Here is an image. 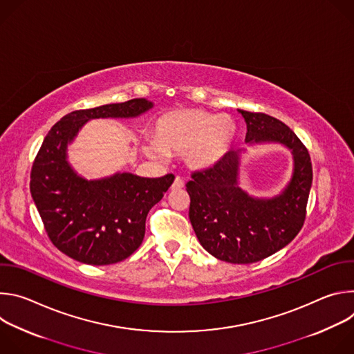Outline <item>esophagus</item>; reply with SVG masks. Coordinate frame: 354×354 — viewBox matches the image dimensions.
Here are the masks:
<instances>
[{
	"label": "esophagus",
	"mask_w": 354,
	"mask_h": 354,
	"mask_svg": "<svg viewBox=\"0 0 354 354\" xmlns=\"http://www.w3.org/2000/svg\"><path fill=\"white\" fill-rule=\"evenodd\" d=\"M183 185H185L183 180H182L179 176H176L175 180H174V183H172V186H171V189H172V190H180V189L183 187Z\"/></svg>",
	"instance_id": "34e87169"
}]
</instances>
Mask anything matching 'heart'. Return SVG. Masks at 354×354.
<instances>
[{"label":"heart","instance_id":"b5f03b06","mask_svg":"<svg viewBox=\"0 0 354 354\" xmlns=\"http://www.w3.org/2000/svg\"><path fill=\"white\" fill-rule=\"evenodd\" d=\"M238 133V123L228 115L203 109L174 111L156 122L153 140H147L142 149L151 157L186 154L190 168L209 169L231 153Z\"/></svg>","mask_w":354,"mask_h":354}]
</instances>
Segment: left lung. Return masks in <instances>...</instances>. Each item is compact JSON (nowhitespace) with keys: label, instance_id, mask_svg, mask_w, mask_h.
<instances>
[{"label":"left lung","instance_id":"obj_1","mask_svg":"<svg viewBox=\"0 0 354 354\" xmlns=\"http://www.w3.org/2000/svg\"><path fill=\"white\" fill-rule=\"evenodd\" d=\"M246 123L245 142L281 144L291 151L292 175L273 197H255L239 187L242 151L231 153L213 168L194 172L186 183L189 218L196 236L210 255L238 265L259 262L288 245L306 220L313 185L308 149L276 118L238 109Z\"/></svg>","mask_w":354,"mask_h":354}]
</instances>
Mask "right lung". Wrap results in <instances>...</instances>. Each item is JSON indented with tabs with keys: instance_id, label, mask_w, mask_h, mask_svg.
Segmentation results:
<instances>
[{
	"instance_id": "right-lung-1",
	"label": "right lung",
	"mask_w": 354,
	"mask_h": 354,
	"mask_svg": "<svg viewBox=\"0 0 354 354\" xmlns=\"http://www.w3.org/2000/svg\"><path fill=\"white\" fill-rule=\"evenodd\" d=\"M153 106L151 100L137 97L75 111L44 137L30 172V193L50 241L74 261L105 266L129 258L142 242L148 212L164 197L175 176L116 172L85 179L67 160L68 145L92 119H133Z\"/></svg>"
}]
</instances>
